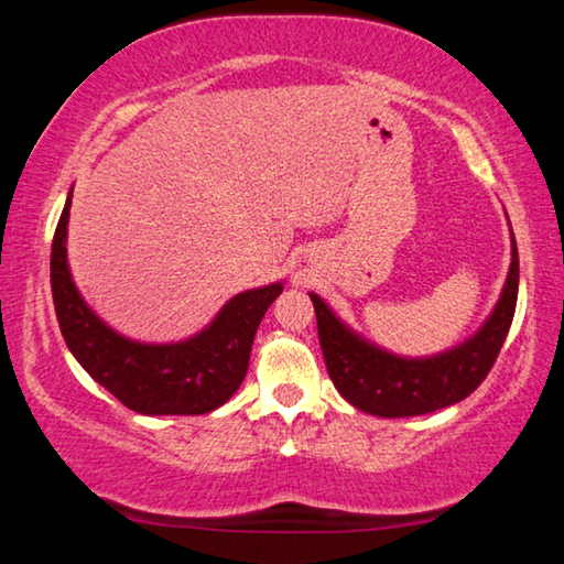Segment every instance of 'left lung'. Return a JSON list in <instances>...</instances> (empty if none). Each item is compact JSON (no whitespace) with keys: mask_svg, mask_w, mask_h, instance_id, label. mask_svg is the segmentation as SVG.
Here are the masks:
<instances>
[{"mask_svg":"<svg viewBox=\"0 0 564 564\" xmlns=\"http://www.w3.org/2000/svg\"><path fill=\"white\" fill-rule=\"evenodd\" d=\"M520 261L512 241L508 281L488 323L475 336L435 358H398L370 346L333 316L318 295L311 293L316 308L321 350L328 376L338 393L362 413L380 417H410L460 403L490 373L498 360L518 303Z\"/></svg>","mask_w":564,"mask_h":564,"instance_id":"left-lung-1","label":"left lung"}]
</instances>
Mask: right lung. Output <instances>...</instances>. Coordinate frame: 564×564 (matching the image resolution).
<instances>
[{"instance_id":"1","label":"right lung","mask_w":564,"mask_h":564,"mask_svg":"<svg viewBox=\"0 0 564 564\" xmlns=\"http://www.w3.org/2000/svg\"><path fill=\"white\" fill-rule=\"evenodd\" d=\"M66 198L52 241V299L62 336L82 368L141 415H204L231 398L248 370L253 336L283 285L238 293L212 326L184 343L147 346L121 338L82 301L66 265Z\"/></svg>"}]
</instances>
